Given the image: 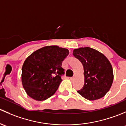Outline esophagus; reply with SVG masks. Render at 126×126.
Masks as SVG:
<instances>
[{"mask_svg": "<svg viewBox=\"0 0 126 126\" xmlns=\"http://www.w3.org/2000/svg\"><path fill=\"white\" fill-rule=\"evenodd\" d=\"M73 79H74V77L70 78V80H73Z\"/></svg>", "mask_w": 126, "mask_h": 126, "instance_id": "esophagus-1", "label": "esophagus"}]
</instances>
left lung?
Here are the masks:
<instances>
[{"label":"left lung","mask_w":126,"mask_h":126,"mask_svg":"<svg viewBox=\"0 0 126 126\" xmlns=\"http://www.w3.org/2000/svg\"><path fill=\"white\" fill-rule=\"evenodd\" d=\"M73 54L84 67V87L78 93L90 101L104 96L113 81L112 66L109 59L98 50L90 47L75 49Z\"/></svg>","instance_id":"1"}]
</instances>
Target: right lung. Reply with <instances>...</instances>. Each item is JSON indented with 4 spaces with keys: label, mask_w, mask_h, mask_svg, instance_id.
<instances>
[{
    "label": "right lung",
    "mask_w": 126,
    "mask_h": 126,
    "mask_svg": "<svg viewBox=\"0 0 126 126\" xmlns=\"http://www.w3.org/2000/svg\"><path fill=\"white\" fill-rule=\"evenodd\" d=\"M68 54V49L50 45L34 51L25 59L22 83L30 97L41 101L53 95L63 81L62 63Z\"/></svg>",
    "instance_id": "right-lung-1"
}]
</instances>
